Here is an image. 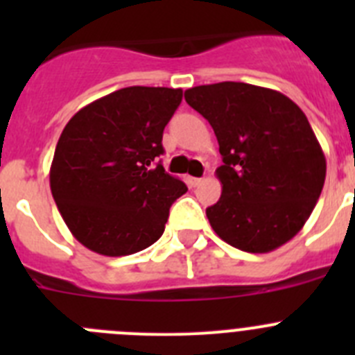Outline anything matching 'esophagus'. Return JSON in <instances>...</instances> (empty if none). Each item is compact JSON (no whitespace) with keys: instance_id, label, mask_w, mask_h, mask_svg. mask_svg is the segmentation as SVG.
Segmentation results:
<instances>
[{"instance_id":"34e87169","label":"esophagus","mask_w":355,"mask_h":355,"mask_svg":"<svg viewBox=\"0 0 355 355\" xmlns=\"http://www.w3.org/2000/svg\"><path fill=\"white\" fill-rule=\"evenodd\" d=\"M202 183V178H190V187H199V184Z\"/></svg>"}]
</instances>
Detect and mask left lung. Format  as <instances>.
<instances>
[{"instance_id":"1","label":"left lung","mask_w":355,"mask_h":355,"mask_svg":"<svg viewBox=\"0 0 355 355\" xmlns=\"http://www.w3.org/2000/svg\"><path fill=\"white\" fill-rule=\"evenodd\" d=\"M184 99L211 124L224 165L222 196L206 209L225 243L252 254L284 245L304 227L325 181V156L309 121L277 90L222 81Z\"/></svg>"}]
</instances>
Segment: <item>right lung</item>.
Here are the masks:
<instances>
[{
    "label": "right lung",
    "mask_w": 355,
    "mask_h": 355,
    "mask_svg": "<svg viewBox=\"0 0 355 355\" xmlns=\"http://www.w3.org/2000/svg\"><path fill=\"white\" fill-rule=\"evenodd\" d=\"M181 89L126 87L74 114L53 156L49 184L81 245L117 258L147 249L188 188L155 159Z\"/></svg>",
    "instance_id": "obj_1"
}]
</instances>
